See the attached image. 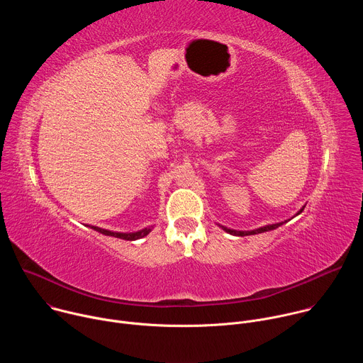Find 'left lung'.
Instances as JSON below:
<instances>
[{"mask_svg":"<svg viewBox=\"0 0 363 363\" xmlns=\"http://www.w3.org/2000/svg\"><path fill=\"white\" fill-rule=\"evenodd\" d=\"M304 210V206L303 208L296 214V216H298L301 211ZM284 223H287V221H284ZM284 223H276V224H270V225H264V227H260V228H255V230H250V231H238V230H231V228H228V227H224V225H221V224H218V227L220 228H223L225 233H228V234H231V235H238V237H244V235H254V234H260V233H266V231H272V230H276V228H279L280 225H283Z\"/></svg>","mask_w":363,"mask_h":363,"instance_id":"8db88e82","label":"left lung"}]
</instances>
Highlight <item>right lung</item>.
I'll list each match as a JSON object with an SVG mask.
<instances>
[{
  "label": "right lung",
  "mask_w": 363,
  "mask_h": 363,
  "mask_svg": "<svg viewBox=\"0 0 363 363\" xmlns=\"http://www.w3.org/2000/svg\"><path fill=\"white\" fill-rule=\"evenodd\" d=\"M93 228L94 231L100 233V234H105V235H111V237H116V238H122V240H129V241H135V240H139V238H143L146 237L153 227H146L143 230H139V231H135V233H116V231H109V230H105V228H99V227H90Z\"/></svg>",
  "instance_id": "right-lung-1"
}]
</instances>
